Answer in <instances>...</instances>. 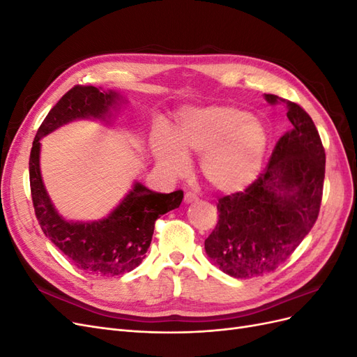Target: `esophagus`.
<instances>
[{
  "label": "esophagus",
  "mask_w": 357,
  "mask_h": 357,
  "mask_svg": "<svg viewBox=\"0 0 357 357\" xmlns=\"http://www.w3.org/2000/svg\"><path fill=\"white\" fill-rule=\"evenodd\" d=\"M195 201H198V195H197V193H193V192H186V193H185V202H186V204L195 202Z\"/></svg>",
  "instance_id": "obj_1"
}]
</instances>
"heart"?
Segmentation results:
<instances>
[{
    "label": "heart",
    "instance_id": "1",
    "mask_svg": "<svg viewBox=\"0 0 357 357\" xmlns=\"http://www.w3.org/2000/svg\"><path fill=\"white\" fill-rule=\"evenodd\" d=\"M268 135L247 112L228 105L195 107L181 112L174 135L153 144L158 165L168 176L186 174L188 153H202L201 171L210 185L225 193L247 189L262 168Z\"/></svg>",
    "mask_w": 357,
    "mask_h": 357
}]
</instances>
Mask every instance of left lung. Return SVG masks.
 <instances>
[{
    "mask_svg": "<svg viewBox=\"0 0 357 357\" xmlns=\"http://www.w3.org/2000/svg\"><path fill=\"white\" fill-rule=\"evenodd\" d=\"M287 104L294 128L275 144L268 167L244 192L219 199V222L205 253L225 274L253 278L273 273L305 238L320 211L326 155L317 128L301 105Z\"/></svg>",
    "mask_w": 357,
    "mask_h": 357,
    "instance_id": "8db88e82",
    "label": "left lung"
}]
</instances>
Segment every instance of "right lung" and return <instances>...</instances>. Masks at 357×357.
I'll list each match as a JSON object with an SVG mask.
<instances>
[{"label": "right lung", "mask_w": 357, "mask_h": 357, "mask_svg": "<svg viewBox=\"0 0 357 357\" xmlns=\"http://www.w3.org/2000/svg\"><path fill=\"white\" fill-rule=\"evenodd\" d=\"M117 92L95 86H74L40 125L29 156L31 197L43 232L82 271L96 277H114L132 271L146 257L155 222L178 208L183 190L158 193L135 181L122 202L95 222L66 220L53 207L40 172V139L62 125L79 119L109 121L123 101Z\"/></svg>", "instance_id": "1"}]
</instances>
